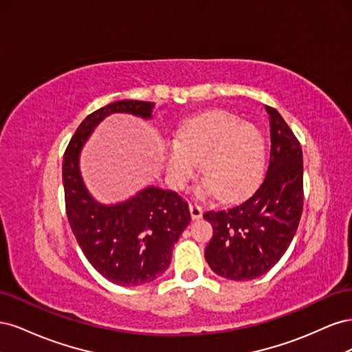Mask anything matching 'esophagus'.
Instances as JSON below:
<instances>
[{
    "label": "esophagus",
    "instance_id": "obj_1",
    "mask_svg": "<svg viewBox=\"0 0 352 352\" xmlns=\"http://www.w3.org/2000/svg\"><path fill=\"white\" fill-rule=\"evenodd\" d=\"M189 211L192 219H201L202 217V207L198 204V202H190L189 204Z\"/></svg>",
    "mask_w": 352,
    "mask_h": 352
}]
</instances>
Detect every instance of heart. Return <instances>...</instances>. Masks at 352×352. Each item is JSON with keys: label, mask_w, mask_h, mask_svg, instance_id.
<instances>
[{"label": "heart", "mask_w": 352, "mask_h": 352, "mask_svg": "<svg viewBox=\"0 0 352 352\" xmlns=\"http://www.w3.org/2000/svg\"><path fill=\"white\" fill-rule=\"evenodd\" d=\"M166 167L177 188L192 177L198 162L206 188L220 199H235L257 185L265 146L261 132L235 114L214 110L186 119L177 129V140L164 145Z\"/></svg>", "instance_id": "heart-1"}]
</instances>
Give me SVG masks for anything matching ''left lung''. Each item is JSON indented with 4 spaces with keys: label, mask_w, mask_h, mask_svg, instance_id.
<instances>
[{
    "label": "left lung",
    "mask_w": 352,
    "mask_h": 352,
    "mask_svg": "<svg viewBox=\"0 0 352 352\" xmlns=\"http://www.w3.org/2000/svg\"><path fill=\"white\" fill-rule=\"evenodd\" d=\"M270 158L254 192L226 208L210 210L212 238L206 248L211 270L230 280H251L280 260L296 232L304 206L302 151L300 141L273 107Z\"/></svg>",
    "instance_id": "8db88e82"
}]
</instances>
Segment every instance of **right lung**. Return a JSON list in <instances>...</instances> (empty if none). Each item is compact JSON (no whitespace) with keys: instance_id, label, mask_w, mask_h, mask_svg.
I'll return each instance as SVG.
<instances>
[{"instance_id":"add662e5","label":"right lung","mask_w":352,"mask_h":352,"mask_svg":"<svg viewBox=\"0 0 352 352\" xmlns=\"http://www.w3.org/2000/svg\"><path fill=\"white\" fill-rule=\"evenodd\" d=\"M154 102L123 100L91 113L72 136L63 157L66 212L85 257L105 279L140 286L162 276L172 248L190 221L188 202L173 190L148 186L122 204L102 206L85 188L79 154L92 129L113 113L150 119Z\"/></svg>"}]
</instances>
